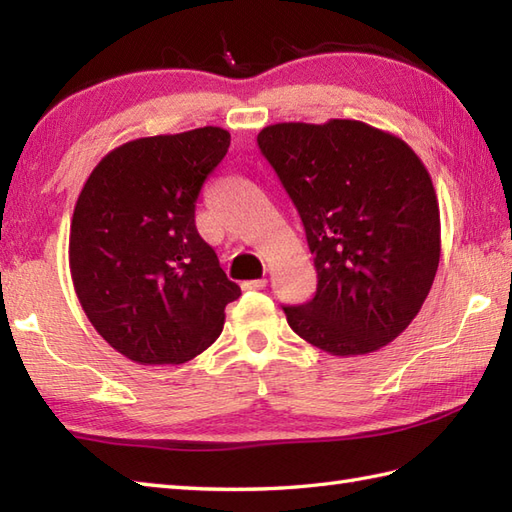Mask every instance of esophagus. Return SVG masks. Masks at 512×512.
<instances>
[{"instance_id": "esophagus-1", "label": "esophagus", "mask_w": 512, "mask_h": 512, "mask_svg": "<svg viewBox=\"0 0 512 512\" xmlns=\"http://www.w3.org/2000/svg\"><path fill=\"white\" fill-rule=\"evenodd\" d=\"M268 281L266 279H250L242 281V290H264Z\"/></svg>"}]
</instances>
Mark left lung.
Listing matches in <instances>:
<instances>
[{
    "mask_svg": "<svg viewBox=\"0 0 512 512\" xmlns=\"http://www.w3.org/2000/svg\"><path fill=\"white\" fill-rule=\"evenodd\" d=\"M306 228L317 295L284 308L301 339L361 356L407 330L440 264V206L427 167L363 121L277 123L257 136Z\"/></svg>",
    "mask_w": 512,
    "mask_h": 512,
    "instance_id": "8db88e82",
    "label": "left lung"
}]
</instances>
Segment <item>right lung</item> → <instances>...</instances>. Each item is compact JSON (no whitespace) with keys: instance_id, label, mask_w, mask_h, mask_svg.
<instances>
[{"instance_id":"1","label":"right lung","mask_w":512,"mask_h":512,"mask_svg":"<svg viewBox=\"0 0 512 512\" xmlns=\"http://www.w3.org/2000/svg\"><path fill=\"white\" fill-rule=\"evenodd\" d=\"M231 145L222 127L129 140L85 180L70 275L85 317L140 365H180L213 345L242 290L195 228V200Z\"/></svg>"}]
</instances>
